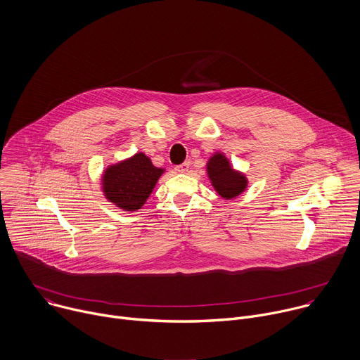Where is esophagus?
<instances>
[{
    "label": "esophagus",
    "instance_id": "obj_1",
    "mask_svg": "<svg viewBox=\"0 0 360 360\" xmlns=\"http://www.w3.org/2000/svg\"><path fill=\"white\" fill-rule=\"evenodd\" d=\"M189 167H191V162H189V160H186V162H184V163H182V165L176 167V168H175V171H176L178 174H186V172H188V169H189Z\"/></svg>",
    "mask_w": 360,
    "mask_h": 360
}]
</instances>
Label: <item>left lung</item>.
Masks as SVG:
<instances>
[{"mask_svg":"<svg viewBox=\"0 0 360 360\" xmlns=\"http://www.w3.org/2000/svg\"><path fill=\"white\" fill-rule=\"evenodd\" d=\"M207 172L214 189L225 200L237 198L245 191L248 184L245 175L236 171L228 158L221 152H215L210 158Z\"/></svg>","mask_w":360,"mask_h":360,"instance_id":"left-lung-1","label":"left lung"}]
</instances>
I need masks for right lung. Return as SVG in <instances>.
<instances>
[{
	"instance_id": "obj_1",
	"label": "right lung",
	"mask_w": 360,
	"mask_h": 360,
	"mask_svg": "<svg viewBox=\"0 0 360 360\" xmlns=\"http://www.w3.org/2000/svg\"><path fill=\"white\" fill-rule=\"evenodd\" d=\"M165 169L153 167L150 159L139 152L106 168L102 176L108 201L124 211H138L152 193Z\"/></svg>"
}]
</instances>
